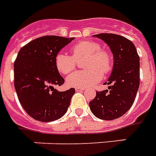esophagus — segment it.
<instances>
[{
  "label": "esophagus",
  "instance_id": "34e87169",
  "mask_svg": "<svg viewBox=\"0 0 156 156\" xmlns=\"http://www.w3.org/2000/svg\"><path fill=\"white\" fill-rule=\"evenodd\" d=\"M85 90V89H84V88H81V87H76V91H82V90Z\"/></svg>",
  "mask_w": 156,
  "mask_h": 156
}]
</instances>
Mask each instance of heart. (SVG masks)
Segmentation results:
<instances>
[{
  "label": "heart",
  "instance_id": "obj_1",
  "mask_svg": "<svg viewBox=\"0 0 156 156\" xmlns=\"http://www.w3.org/2000/svg\"><path fill=\"white\" fill-rule=\"evenodd\" d=\"M87 57L84 67L87 69L76 71L68 76L66 83L71 87H88L97 84L102 78V73L111 71L112 61L110 53L101 48L94 41H80L71 48V55L58 52L55 57V66L58 72L67 75L76 67V60Z\"/></svg>",
  "mask_w": 156,
  "mask_h": 156
}]
</instances>
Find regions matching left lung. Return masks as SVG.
<instances>
[{"label": "left lung", "instance_id": "1", "mask_svg": "<svg viewBox=\"0 0 156 156\" xmlns=\"http://www.w3.org/2000/svg\"><path fill=\"white\" fill-rule=\"evenodd\" d=\"M107 43L114 58L108 90L96 91L89 102L91 112L103 120H113L125 114L133 104L140 87V56L128 38L114 34L95 35Z\"/></svg>", "mask_w": 156, "mask_h": 156}]
</instances>
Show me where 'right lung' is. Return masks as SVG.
<instances>
[{
  "mask_svg": "<svg viewBox=\"0 0 156 156\" xmlns=\"http://www.w3.org/2000/svg\"><path fill=\"white\" fill-rule=\"evenodd\" d=\"M74 39L47 35L24 45L14 62V87L23 109L33 119L52 122L65 115L75 88L58 91L65 80L55 68V57Z\"/></svg>",
  "mask_w": 156,
  "mask_h": 156,
  "instance_id": "1",
  "label": "right lung"
}]
</instances>
